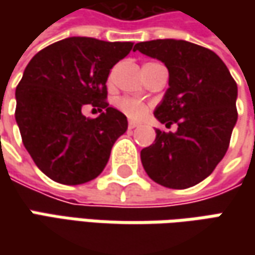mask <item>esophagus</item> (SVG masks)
Returning a JSON list of instances; mask_svg holds the SVG:
<instances>
[{
    "instance_id": "1",
    "label": "esophagus",
    "mask_w": 255,
    "mask_h": 255,
    "mask_svg": "<svg viewBox=\"0 0 255 255\" xmlns=\"http://www.w3.org/2000/svg\"><path fill=\"white\" fill-rule=\"evenodd\" d=\"M139 126V123L137 122H129V129H134V128H137Z\"/></svg>"
}]
</instances>
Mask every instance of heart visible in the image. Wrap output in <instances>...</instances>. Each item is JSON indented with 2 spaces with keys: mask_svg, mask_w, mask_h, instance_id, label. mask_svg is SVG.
<instances>
[{
  "mask_svg": "<svg viewBox=\"0 0 255 255\" xmlns=\"http://www.w3.org/2000/svg\"><path fill=\"white\" fill-rule=\"evenodd\" d=\"M116 106L122 111L126 116H129L130 119H140L143 118L149 108L147 105H144L142 101L134 99V98H129V96H123L116 101Z\"/></svg>",
  "mask_w": 255,
  "mask_h": 255,
  "instance_id": "heart-1",
  "label": "heart"
}]
</instances>
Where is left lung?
<instances>
[{"label":"left lung","mask_w":255,"mask_h":255,"mask_svg":"<svg viewBox=\"0 0 255 255\" xmlns=\"http://www.w3.org/2000/svg\"><path fill=\"white\" fill-rule=\"evenodd\" d=\"M136 51L162 61L169 89L154 116L177 130L156 129L140 152L147 176L169 189H187L210 176L229 149L237 122V84L220 56L181 39L139 42Z\"/></svg>","instance_id":"left-lung-1"}]
</instances>
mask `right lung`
<instances>
[{
    "label": "right lung",
    "instance_id": "add662e5",
    "mask_svg": "<svg viewBox=\"0 0 255 255\" xmlns=\"http://www.w3.org/2000/svg\"><path fill=\"white\" fill-rule=\"evenodd\" d=\"M132 48L133 42L71 36L26 65L15 91V121L25 149L49 179L75 186L102 173L128 129L126 116L106 102V81ZM88 104L103 112L96 120L82 113Z\"/></svg>",
    "mask_w": 255,
    "mask_h": 255
}]
</instances>
